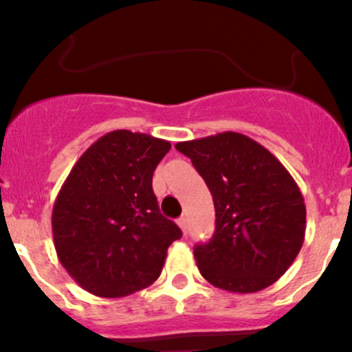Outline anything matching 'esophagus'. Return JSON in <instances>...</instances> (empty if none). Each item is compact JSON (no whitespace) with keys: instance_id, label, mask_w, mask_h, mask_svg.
<instances>
[{"instance_id":"esophagus-1","label":"esophagus","mask_w":352,"mask_h":352,"mask_svg":"<svg viewBox=\"0 0 352 352\" xmlns=\"http://www.w3.org/2000/svg\"><path fill=\"white\" fill-rule=\"evenodd\" d=\"M177 225L180 226V230H182L184 233H187V219L184 218V216H182V218H179V219H177Z\"/></svg>"}]
</instances>
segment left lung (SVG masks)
Segmentation results:
<instances>
[{
  "mask_svg": "<svg viewBox=\"0 0 352 352\" xmlns=\"http://www.w3.org/2000/svg\"><path fill=\"white\" fill-rule=\"evenodd\" d=\"M189 156L214 202L216 230L194 247L206 281L232 293H255L278 281L300 254L307 208L283 163L240 133L175 144Z\"/></svg>",
  "mask_w": 352,
  "mask_h": 352,
  "instance_id": "1",
  "label": "left lung"
}]
</instances>
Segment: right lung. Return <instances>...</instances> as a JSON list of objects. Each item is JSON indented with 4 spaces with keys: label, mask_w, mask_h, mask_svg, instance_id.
Listing matches in <instances>:
<instances>
[{
    "label": "right lung",
    "mask_w": 352,
    "mask_h": 352,
    "mask_svg": "<svg viewBox=\"0 0 352 352\" xmlns=\"http://www.w3.org/2000/svg\"><path fill=\"white\" fill-rule=\"evenodd\" d=\"M172 144L119 129L95 141L71 168L52 208L59 262L85 291L122 298L162 274L182 236L160 212L153 172Z\"/></svg>",
    "instance_id": "right-lung-1"
}]
</instances>
